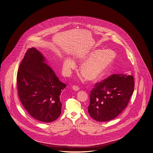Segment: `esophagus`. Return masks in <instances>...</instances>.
Returning <instances> with one entry per match:
<instances>
[{"mask_svg": "<svg viewBox=\"0 0 153 153\" xmlns=\"http://www.w3.org/2000/svg\"><path fill=\"white\" fill-rule=\"evenodd\" d=\"M72 89L75 91H77L79 90V88L77 86H74L72 87Z\"/></svg>", "mask_w": 153, "mask_h": 153, "instance_id": "obj_1", "label": "esophagus"}]
</instances>
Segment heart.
Masks as SVG:
<instances>
[{"label":"heart","instance_id":"1","mask_svg":"<svg viewBox=\"0 0 153 153\" xmlns=\"http://www.w3.org/2000/svg\"><path fill=\"white\" fill-rule=\"evenodd\" d=\"M116 56L115 52L109 49H96L86 52L77 58L79 62H83L80 67L81 74L87 80H96L110 66ZM63 67L66 72L69 74L75 68V62L66 57L63 61Z\"/></svg>","mask_w":153,"mask_h":153}]
</instances>
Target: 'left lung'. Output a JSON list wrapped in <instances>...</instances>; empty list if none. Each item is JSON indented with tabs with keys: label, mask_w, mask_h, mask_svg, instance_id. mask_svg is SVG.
I'll list each match as a JSON object with an SVG mask.
<instances>
[{
	"label": "left lung",
	"mask_w": 153,
	"mask_h": 153,
	"mask_svg": "<svg viewBox=\"0 0 153 153\" xmlns=\"http://www.w3.org/2000/svg\"><path fill=\"white\" fill-rule=\"evenodd\" d=\"M134 89L132 75L114 74L97 83L90 94V116L98 122L115 118L127 107Z\"/></svg>",
	"instance_id": "1"
}]
</instances>
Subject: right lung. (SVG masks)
Wrapping results in <instances>:
<instances>
[{
    "label": "right lung",
    "instance_id": "1",
    "mask_svg": "<svg viewBox=\"0 0 153 153\" xmlns=\"http://www.w3.org/2000/svg\"><path fill=\"white\" fill-rule=\"evenodd\" d=\"M46 62L41 52L30 48L19 66L16 79L19 98L26 111L37 120L49 123L61 113L60 95L66 85Z\"/></svg>",
    "mask_w": 153,
    "mask_h": 153
}]
</instances>
